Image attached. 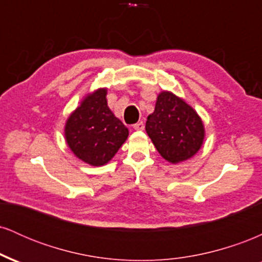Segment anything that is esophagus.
Here are the masks:
<instances>
[{
	"instance_id": "1",
	"label": "esophagus",
	"mask_w": 262,
	"mask_h": 262,
	"mask_svg": "<svg viewBox=\"0 0 262 262\" xmlns=\"http://www.w3.org/2000/svg\"><path fill=\"white\" fill-rule=\"evenodd\" d=\"M133 128L135 129V130H143V129H144V123L143 122L135 123V124L133 125Z\"/></svg>"
}]
</instances>
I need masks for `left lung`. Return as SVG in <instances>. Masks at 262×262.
Instances as JSON below:
<instances>
[{"label": "left lung", "instance_id": "obj_1", "mask_svg": "<svg viewBox=\"0 0 262 262\" xmlns=\"http://www.w3.org/2000/svg\"><path fill=\"white\" fill-rule=\"evenodd\" d=\"M145 130L165 160L179 164L196 155L204 139L201 117L182 98L162 91L149 114Z\"/></svg>", "mask_w": 262, "mask_h": 262}]
</instances>
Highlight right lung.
<instances>
[{"label": "right lung", "mask_w": 262, "mask_h": 262, "mask_svg": "<svg viewBox=\"0 0 262 262\" xmlns=\"http://www.w3.org/2000/svg\"><path fill=\"white\" fill-rule=\"evenodd\" d=\"M107 89L89 93L69 116L65 140L76 158L91 166L106 165L127 140L129 130L107 106Z\"/></svg>", "instance_id": "right-lung-1"}]
</instances>
